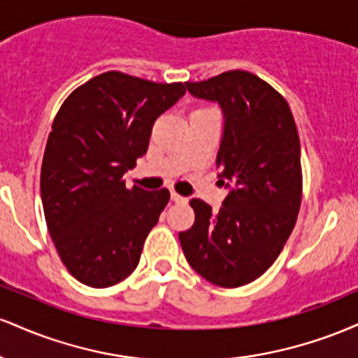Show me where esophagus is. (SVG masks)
I'll list each match as a JSON object with an SVG mask.
<instances>
[{"label":"esophagus","instance_id":"esophagus-1","mask_svg":"<svg viewBox=\"0 0 358 358\" xmlns=\"http://www.w3.org/2000/svg\"><path fill=\"white\" fill-rule=\"evenodd\" d=\"M171 202H175V203H185L187 202V199H185V196H182V195H178V193L176 192H171Z\"/></svg>","mask_w":358,"mask_h":358}]
</instances>
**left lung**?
Segmentation results:
<instances>
[{"instance_id": "1", "label": "left lung", "mask_w": 358, "mask_h": 358, "mask_svg": "<svg viewBox=\"0 0 358 358\" xmlns=\"http://www.w3.org/2000/svg\"><path fill=\"white\" fill-rule=\"evenodd\" d=\"M193 97L215 102L224 116L217 153L229 193L219 212L192 199L195 222L180 232L188 264L212 285L237 287L257 279L279 256L301 205V150L289 106L244 71L185 82Z\"/></svg>"}]
</instances>
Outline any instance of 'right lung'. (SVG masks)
Wrapping results in <instances>:
<instances>
[{
	"instance_id": "right-lung-1",
	"label": "right lung",
	"mask_w": 358,
	"mask_h": 358,
	"mask_svg": "<svg viewBox=\"0 0 358 358\" xmlns=\"http://www.w3.org/2000/svg\"><path fill=\"white\" fill-rule=\"evenodd\" d=\"M183 96L180 82L113 71L73 90L55 116L40 192L57 252L84 285H117L136 269L170 192L127 190L122 176L146 155L158 116Z\"/></svg>"
}]
</instances>
